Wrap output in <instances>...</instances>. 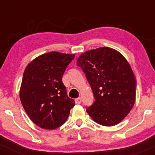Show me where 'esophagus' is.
<instances>
[{
	"label": "esophagus",
	"instance_id": "esophagus-1",
	"mask_svg": "<svg viewBox=\"0 0 155 155\" xmlns=\"http://www.w3.org/2000/svg\"><path fill=\"white\" fill-rule=\"evenodd\" d=\"M81 98L80 97H78V98L75 99V103L76 104H81Z\"/></svg>",
	"mask_w": 155,
	"mask_h": 155
}]
</instances>
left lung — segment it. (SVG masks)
<instances>
[{
  "mask_svg": "<svg viewBox=\"0 0 155 155\" xmlns=\"http://www.w3.org/2000/svg\"><path fill=\"white\" fill-rule=\"evenodd\" d=\"M85 74L95 101L86 111L101 125L120 123L132 109L136 81L130 65L115 49L101 47L87 51L77 59Z\"/></svg>",
  "mask_w": 155,
  "mask_h": 155,
  "instance_id": "obj_1",
  "label": "left lung"
}]
</instances>
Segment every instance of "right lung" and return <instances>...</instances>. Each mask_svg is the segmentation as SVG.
Segmentation results:
<instances>
[{
  "label": "right lung",
  "instance_id": "1",
  "mask_svg": "<svg viewBox=\"0 0 155 155\" xmlns=\"http://www.w3.org/2000/svg\"><path fill=\"white\" fill-rule=\"evenodd\" d=\"M75 54L51 51L34 59L23 74L19 97L31 120L41 128L56 129L65 123L75 105L62 81Z\"/></svg>",
  "mask_w": 155,
  "mask_h": 155
}]
</instances>
